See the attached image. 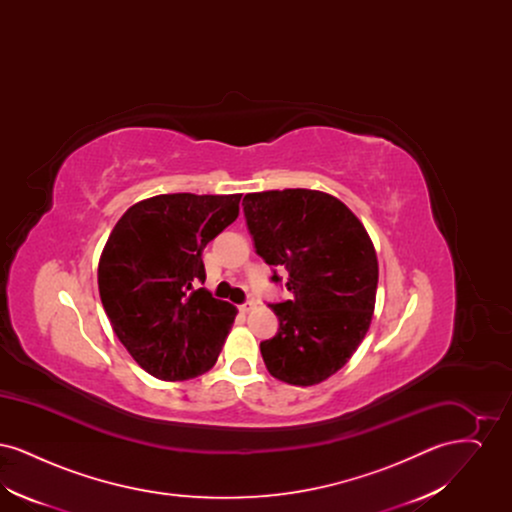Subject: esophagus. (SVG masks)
Returning a JSON list of instances; mask_svg holds the SVG:
<instances>
[{
  "label": "esophagus",
  "instance_id": "1",
  "mask_svg": "<svg viewBox=\"0 0 512 512\" xmlns=\"http://www.w3.org/2000/svg\"><path fill=\"white\" fill-rule=\"evenodd\" d=\"M255 307H257V301H255V299H249L247 303L240 305V311H242V313H249V311H253Z\"/></svg>",
  "mask_w": 512,
  "mask_h": 512
}]
</instances>
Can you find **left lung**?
<instances>
[{
    "mask_svg": "<svg viewBox=\"0 0 512 512\" xmlns=\"http://www.w3.org/2000/svg\"><path fill=\"white\" fill-rule=\"evenodd\" d=\"M255 251L288 270L293 299L270 303L274 338L261 341L268 372L293 386L336 374L368 332L378 286V259L365 226L340 199L317 190H270L244 197Z\"/></svg>",
    "mask_w": 512,
    "mask_h": 512,
    "instance_id": "1",
    "label": "left lung"
}]
</instances>
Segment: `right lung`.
<instances>
[{"instance_id": "obj_1", "label": "right lung", "mask_w": 512, "mask_h": 512, "mask_svg": "<svg viewBox=\"0 0 512 512\" xmlns=\"http://www.w3.org/2000/svg\"><path fill=\"white\" fill-rule=\"evenodd\" d=\"M242 194L155 195L115 224L98 267L99 297L132 359L167 382L217 363L238 309L199 288L205 245L238 219Z\"/></svg>"}]
</instances>
